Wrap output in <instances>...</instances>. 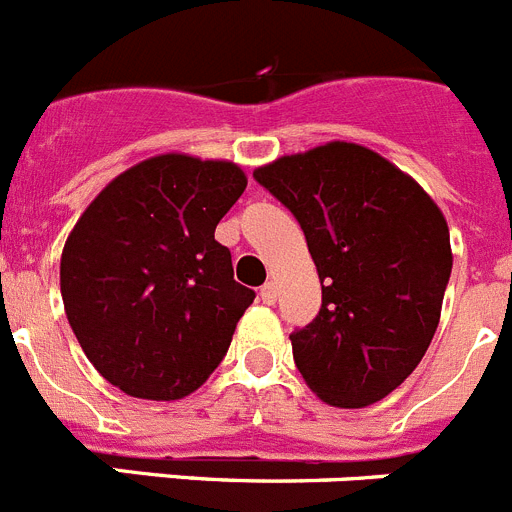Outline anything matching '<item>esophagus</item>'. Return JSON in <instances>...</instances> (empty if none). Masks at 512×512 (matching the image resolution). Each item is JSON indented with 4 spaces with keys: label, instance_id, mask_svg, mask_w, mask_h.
<instances>
[{
    "label": "esophagus",
    "instance_id": "1",
    "mask_svg": "<svg viewBox=\"0 0 512 512\" xmlns=\"http://www.w3.org/2000/svg\"><path fill=\"white\" fill-rule=\"evenodd\" d=\"M261 302H264V305H274V302H277V297H279V292H277V284L274 282H266L264 287H261Z\"/></svg>",
    "mask_w": 512,
    "mask_h": 512
}]
</instances>
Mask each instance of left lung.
Here are the masks:
<instances>
[{
    "label": "left lung",
    "mask_w": 512,
    "mask_h": 512,
    "mask_svg": "<svg viewBox=\"0 0 512 512\" xmlns=\"http://www.w3.org/2000/svg\"><path fill=\"white\" fill-rule=\"evenodd\" d=\"M253 179L295 215L323 284L315 320L289 336L302 379L336 408L382 400L438 328L451 277L441 210L387 158L341 140L277 158Z\"/></svg>",
    "instance_id": "8db88e82"
}]
</instances>
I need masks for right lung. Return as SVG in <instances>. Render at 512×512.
Masks as SVG:
<instances>
[{"label":"right lung","mask_w":512,"mask_h":512,"mask_svg":"<svg viewBox=\"0 0 512 512\" xmlns=\"http://www.w3.org/2000/svg\"><path fill=\"white\" fill-rule=\"evenodd\" d=\"M246 189L228 161L166 153L112 179L61 256L66 318L125 395L182 400L228 354L256 292L233 279L215 228Z\"/></svg>","instance_id":"obj_1"}]
</instances>
